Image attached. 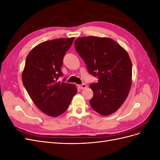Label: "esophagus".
Returning a JSON list of instances; mask_svg holds the SVG:
<instances>
[{
  "mask_svg": "<svg viewBox=\"0 0 160 160\" xmlns=\"http://www.w3.org/2000/svg\"><path fill=\"white\" fill-rule=\"evenodd\" d=\"M87 87H88V85H87L85 83H83V84H81V85H79V88L80 89H85L87 88Z\"/></svg>",
  "mask_w": 160,
  "mask_h": 160,
  "instance_id": "obj_1",
  "label": "esophagus"
}]
</instances>
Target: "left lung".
Returning a JSON list of instances; mask_svg holds the SVG:
<instances>
[{
	"label": "left lung",
	"instance_id": "8db88e82",
	"mask_svg": "<svg viewBox=\"0 0 160 160\" xmlns=\"http://www.w3.org/2000/svg\"><path fill=\"white\" fill-rule=\"evenodd\" d=\"M77 53L89 73L98 82L90 84L93 97L89 103L102 115L115 113L126 99L132 85V65L128 53L109 38L79 37L75 41Z\"/></svg>",
	"mask_w": 160,
	"mask_h": 160
}]
</instances>
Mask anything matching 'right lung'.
<instances>
[{"mask_svg": "<svg viewBox=\"0 0 160 160\" xmlns=\"http://www.w3.org/2000/svg\"><path fill=\"white\" fill-rule=\"evenodd\" d=\"M75 37L57 38L40 43L27 57L22 74L24 86L33 103L42 112L57 117L68 108L77 88L58 82L62 76L61 67Z\"/></svg>", "mask_w": 160, "mask_h": 160, "instance_id": "obj_1", "label": "right lung"}]
</instances>
